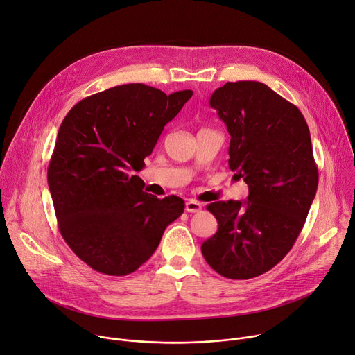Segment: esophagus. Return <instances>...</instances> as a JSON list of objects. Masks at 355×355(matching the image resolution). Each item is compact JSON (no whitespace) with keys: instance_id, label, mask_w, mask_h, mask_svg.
Listing matches in <instances>:
<instances>
[{"instance_id":"obj_1","label":"esophagus","mask_w":355,"mask_h":355,"mask_svg":"<svg viewBox=\"0 0 355 355\" xmlns=\"http://www.w3.org/2000/svg\"><path fill=\"white\" fill-rule=\"evenodd\" d=\"M184 209H186V211H189V213H198V211L202 210V203H199V202H196V200H187Z\"/></svg>"}]
</instances>
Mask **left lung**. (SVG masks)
Instances as JSON below:
<instances>
[{
    "instance_id": "obj_1",
    "label": "left lung",
    "mask_w": 355,
    "mask_h": 355,
    "mask_svg": "<svg viewBox=\"0 0 355 355\" xmlns=\"http://www.w3.org/2000/svg\"><path fill=\"white\" fill-rule=\"evenodd\" d=\"M209 103L230 133L229 168L249 196L207 206L219 229L202 254L223 277L253 279L284 259L304 226L318 184L310 130L295 105L256 80L227 83Z\"/></svg>"
}]
</instances>
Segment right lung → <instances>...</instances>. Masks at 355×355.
I'll list each match as a JSON object with an SVG mask.
<instances>
[{
    "instance_id": "obj_1",
    "label": "right lung",
    "mask_w": 355,
    "mask_h": 355,
    "mask_svg": "<svg viewBox=\"0 0 355 355\" xmlns=\"http://www.w3.org/2000/svg\"><path fill=\"white\" fill-rule=\"evenodd\" d=\"M192 95L126 84L79 101L64 118L48 166L49 192L64 240L102 275L138 270L183 213L180 198L157 199L129 172L145 166L163 128Z\"/></svg>"
}]
</instances>
